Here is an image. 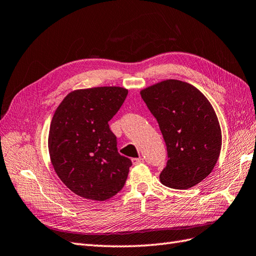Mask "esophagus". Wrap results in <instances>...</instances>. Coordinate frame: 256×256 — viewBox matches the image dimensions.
<instances>
[{
  "instance_id": "obj_1",
  "label": "esophagus",
  "mask_w": 256,
  "mask_h": 256,
  "mask_svg": "<svg viewBox=\"0 0 256 256\" xmlns=\"http://www.w3.org/2000/svg\"><path fill=\"white\" fill-rule=\"evenodd\" d=\"M132 164L134 165H138V164H140V163H143V160H143L142 158H132Z\"/></svg>"
}]
</instances>
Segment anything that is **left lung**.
I'll use <instances>...</instances> for the list:
<instances>
[{
    "mask_svg": "<svg viewBox=\"0 0 256 256\" xmlns=\"http://www.w3.org/2000/svg\"><path fill=\"white\" fill-rule=\"evenodd\" d=\"M156 118L166 143L168 160L160 182L189 189L206 178L222 148V130L208 100L194 86L168 79L140 91Z\"/></svg>",
    "mask_w": 256,
    "mask_h": 256,
    "instance_id": "left-lung-1",
    "label": "left lung"
}]
</instances>
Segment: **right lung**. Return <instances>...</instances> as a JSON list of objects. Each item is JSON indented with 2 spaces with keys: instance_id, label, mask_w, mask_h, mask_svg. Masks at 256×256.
Returning a JSON list of instances; mask_svg holds the SVG:
<instances>
[{
  "instance_id": "right-lung-1",
  "label": "right lung",
  "mask_w": 256,
  "mask_h": 256,
  "mask_svg": "<svg viewBox=\"0 0 256 256\" xmlns=\"http://www.w3.org/2000/svg\"><path fill=\"white\" fill-rule=\"evenodd\" d=\"M128 90L96 86L74 90L56 108L48 132V153L55 172L81 198L105 201L126 182L132 160L117 151L108 122Z\"/></svg>"
}]
</instances>
